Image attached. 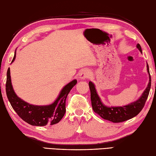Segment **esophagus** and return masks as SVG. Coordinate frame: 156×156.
Returning <instances> with one entry per match:
<instances>
[{
  "instance_id": "esophagus-1",
  "label": "esophagus",
  "mask_w": 156,
  "mask_h": 156,
  "mask_svg": "<svg viewBox=\"0 0 156 156\" xmlns=\"http://www.w3.org/2000/svg\"><path fill=\"white\" fill-rule=\"evenodd\" d=\"M90 76V72L88 69H83L82 70L80 74V78L81 80H85V79H87L89 78Z\"/></svg>"
}]
</instances>
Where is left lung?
I'll return each mask as SVG.
<instances>
[{"instance_id": "obj_1", "label": "left lung", "mask_w": 156, "mask_h": 156, "mask_svg": "<svg viewBox=\"0 0 156 156\" xmlns=\"http://www.w3.org/2000/svg\"><path fill=\"white\" fill-rule=\"evenodd\" d=\"M136 48L142 53V49L139 44H136ZM147 69L149 76V82L147 87L143 93L142 95L136 101L131 103L130 104L120 107H108L101 102L100 97L97 93L94 84L92 82H88L90 90L91 104L93 111L99 115L105 120L111 121L112 122L118 123L129 120L138 115L142 110L145 105L146 100L149 93L151 88V76L149 74V66L147 64Z\"/></svg>"}]
</instances>
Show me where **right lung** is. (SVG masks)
Returning <instances> with one entry per match:
<instances>
[{
	"label": "right lung",
	"mask_w": 156,
	"mask_h": 156,
	"mask_svg": "<svg viewBox=\"0 0 156 156\" xmlns=\"http://www.w3.org/2000/svg\"><path fill=\"white\" fill-rule=\"evenodd\" d=\"M16 57L15 52L14 62ZM77 83L74 80L66 85L61 90L57 99L48 105H34L24 101L17 96L12 87L10 69L7 72L6 93L12 108L17 115L26 122L32 126H44L46 125H53L59 122L66 113V101L69 91Z\"/></svg>",
	"instance_id": "right-lung-1"
}]
</instances>
